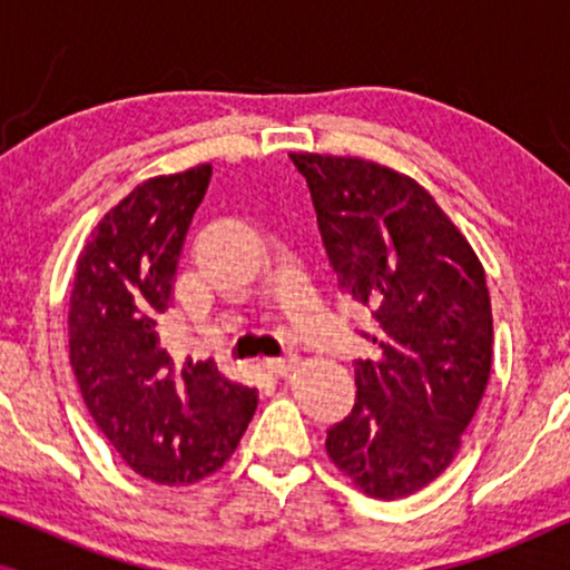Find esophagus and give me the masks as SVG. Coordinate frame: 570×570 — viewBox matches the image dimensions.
<instances>
[{
    "instance_id": "obj_1",
    "label": "esophagus",
    "mask_w": 570,
    "mask_h": 570,
    "mask_svg": "<svg viewBox=\"0 0 570 570\" xmlns=\"http://www.w3.org/2000/svg\"><path fill=\"white\" fill-rule=\"evenodd\" d=\"M295 357L287 355V357H272V361H264V368H267L272 376H287L295 368Z\"/></svg>"
}]
</instances>
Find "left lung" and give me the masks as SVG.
<instances>
[{
  "mask_svg": "<svg viewBox=\"0 0 570 570\" xmlns=\"http://www.w3.org/2000/svg\"><path fill=\"white\" fill-rule=\"evenodd\" d=\"M337 285L371 311L379 361H355L353 412L326 454L363 493H417L454 462L485 394L493 311L485 269L410 176L361 158L293 153Z\"/></svg>",
  "mask_w": 570,
  "mask_h": 570,
  "instance_id": "left-lung-1",
  "label": "left lung"
}]
</instances>
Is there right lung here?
<instances>
[{"label": "right lung", "instance_id": "1", "mask_svg": "<svg viewBox=\"0 0 570 570\" xmlns=\"http://www.w3.org/2000/svg\"><path fill=\"white\" fill-rule=\"evenodd\" d=\"M209 176L213 166H197L127 194L90 233L69 298V363L85 407L124 462L160 485L220 470L259 402L215 361H174L160 342Z\"/></svg>", "mask_w": 570, "mask_h": 570}]
</instances>
